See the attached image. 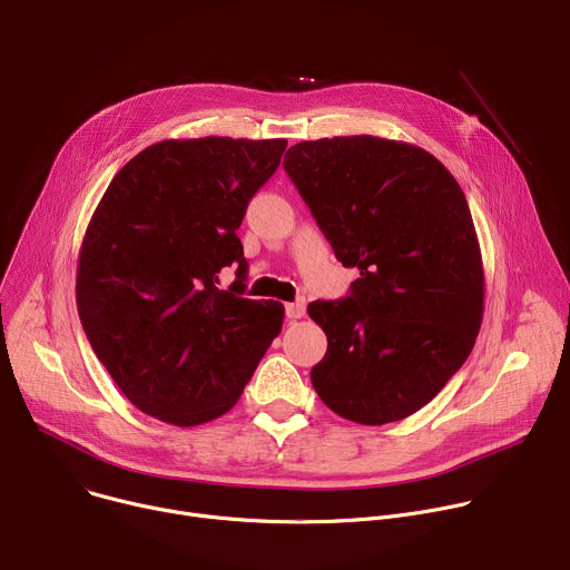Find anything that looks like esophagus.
<instances>
[{"instance_id":"1","label":"esophagus","mask_w":570,"mask_h":570,"mask_svg":"<svg viewBox=\"0 0 570 570\" xmlns=\"http://www.w3.org/2000/svg\"><path fill=\"white\" fill-rule=\"evenodd\" d=\"M304 302H291V304H286V317L288 320H297V317H302L304 315Z\"/></svg>"}]
</instances>
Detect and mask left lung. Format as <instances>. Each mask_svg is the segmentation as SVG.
I'll use <instances>...</instances> for the list:
<instances>
[{
    "label": "left lung",
    "instance_id": "8db88e82",
    "mask_svg": "<svg viewBox=\"0 0 570 570\" xmlns=\"http://www.w3.org/2000/svg\"><path fill=\"white\" fill-rule=\"evenodd\" d=\"M284 169L343 266L350 295L315 299L327 334L317 396L356 424L417 413L462 367L484 275L466 198L438 157L372 135L299 141Z\"/></svg>",
    "mask_w": 570,
    "mask_h": 570
}]
</instances>
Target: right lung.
Segmentation results:
<instances>
[{
    "instance_id": "add662e5",
    "label": "right lung",
    "mask_w": 570,
    "mask_h": 570,
    "mask_svg": "<svg viewBox=\"0 0 570 570\" xmlns=\"http://www.w3.org/2000/svg\"><path fill=\"white\" fill-rule=\"evenodd\" d=\"M286 139H165L112 178L80 246L76 304L128 401L174 426L225 415L279 336L284 306L248 299L236 236ZM237 266L227 291L217 275Z\"/></svg>"
}]
</instances>
